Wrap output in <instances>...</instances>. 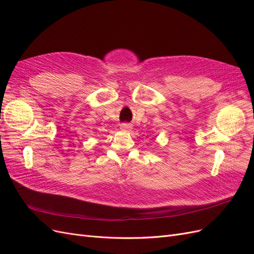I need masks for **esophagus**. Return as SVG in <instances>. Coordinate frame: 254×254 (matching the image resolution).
<instances>
[{
	"label": "esophagus",
	"mask_w": 254,
	"mask_h": 254,
	"mask_svg": "<svg viewBox=\"0 0 254 254\" xmlns=\"http://www.w3.org/2000/svg\"><path fill=\"white\" fill-rule=\"evenodd\" d=\"M121 129L124 130V131H130V130L132 129V126L130 124H126V123H125V124L121 125Z\"/></svg>",
	"instance_id": "1"
}]
</instances>
